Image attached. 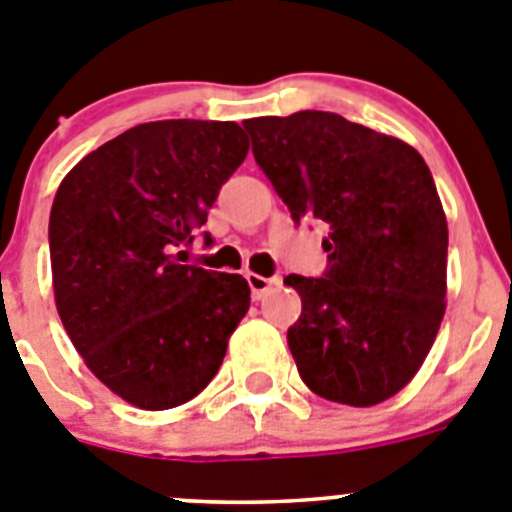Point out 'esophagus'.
<instances>
[{"mask_svg": "<svg viewBox=\"0 0 512 512\" xmlns=\"http://www.w3.org/2000/svg\"><path fill=\"white\" fill-rule=\"evenodd\" d=\"M245 278H247V283H250L252 298H255V301H260L262 296H267V293H270L275 285L273 278H262V275H257V273H247Z\"/></svg>", "mask_w": 512, "mask_h": 512, "instance_id": "34e87169", "label": "esophagus"}]
</instances>
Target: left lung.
<instances>
[{
    "label": "left lung",
    "mask_w": 512,
    "mask_h": 512,
    "mask_svg": "<svg viewBox=\"0 0 512 512\" xmlns=\"http://www.w3.org/2000/svg\"><path fill=\"white\" fill-rule=\"evenodd\" d=\"M252 153L293 222H324V278L288 275L303 311L288 329L301 380L367 408L413 380L446 311L449 229L426 160L334 112L247 119Z\"/></svg>",
    "instance_id": "1"
}]
</instances>
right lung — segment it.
<instances>
[{
  "label": "right lung",
  "mask_w": 512,
  "mask_h": 512,
  "mask_svg": "<svg viewBox=\"0 0 512 512\" xmlns=\"http://www.w3.org/2000/svg\"><path fill=\"white\" fill-rule=\"evenodd\" d=\"M247 150L237 122H145L78 160L58 186L55 308L86 367L135 408L196 398L250 308L242 275L183 265Z\"/></svg>",
  "instance_id": "add662e5"
}]
</instances>
